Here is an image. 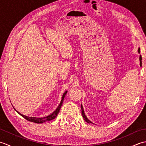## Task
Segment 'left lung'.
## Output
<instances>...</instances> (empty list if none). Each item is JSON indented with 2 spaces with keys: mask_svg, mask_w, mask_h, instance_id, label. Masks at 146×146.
I'll list each match as a JSON object with an SVG mask.
<instances>
[{
  "mask_svg": "<svg viewBox=\"0 0 146 146\" xmlns=\"http://www.w3.org/2000/svg\"><path fill=\"white\" fill-rule=\"evenodd\" d=\"M138 52H139V53H140V48L138 49ZM139 60H140V66H142V57H141V55H140V56H139ZM81 107H82V116H83V119H84V120H85L87 123H92V122H91V121L89 120L88 118L86 117L85 114V113H84V110H83V108L82 105H81Z\"/></svg>",
  "mask_w": 146,
  "mask_h": 146,
  "instance_id": "left-lung-1",
  "label": "left lung"
}]
</instances>
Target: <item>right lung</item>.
I'll return each instance as SVG.
<instances>
[{"instance_id": "right-lung-1", "label": "right lung", "mask_w": 146, "mask_h": 146, "mask_svg": "<svg viewBox=\"0 0 146 146\" xmlns=\"http://www.w3.org/2000/svg\"><path fill=\"white\" fill-rule=\"evenodd\" d=\"M66 93H67V91L65 92L64 93V94H63V96H62L61 101L60 105H59V106L58 107V108H56V110H55L53 111V112H52L51 114L49 115L48 116H46V117H44L37 118V117H27V116H26V115H23V114H21V113L19 112L18 111H17L16 110H15L14 108V110H15V111H16L19 114L21 115L22 117H24V119H26L27 120L30 121V122H35V123H43V122H46V121L51 120L54 119H55L56 117V116L58 115V113H59V111H60V108H61V105H62V104H63V100H64V97H65V95H66Z\"/></svg>"}]
</instances>
